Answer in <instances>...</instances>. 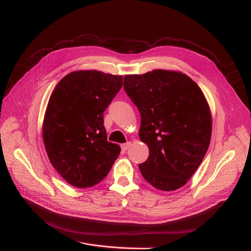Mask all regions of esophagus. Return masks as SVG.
<instances>
[{"instance_id":"esophagus-1","label":"esophagus","mask_w":251,"mask_h":251,"mask_svg":"<svg viewBox=\"0 0 251 251\" xmlns=\"http://www.w3.org/2000/svg\"><path fill=\"white\" fill-rule=\"evenodd\" d=\"M130 145H131V143L127 142V143H125V144H122L121 148H122V150H123V151H126V150L130 147Z\"/></svg>"}]
</instances>
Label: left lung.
<instances>
[{
  "instance_id": "8db88e82",
  "label": "left lung",
  "mask_w": 251,
  "mask_h": 251,
  "mask_svg": "<svg viewBox=\"0 0 251 251\" xmlns=\"http://www.w3.org/2000/svg\"><path fill=\"white\" fill-rule=\"evenodd\" d=\"M124 89L141 114L139 137L149 148L139 165L153 187L184 186L203 161L211 138V114L201 88L178 71L155 69L124 77Z\"/></svg>"
}]
</instances>
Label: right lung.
<instances>
[{
	"label": "right lung",
	"mask_w": 251,
	"mask_h": 251,
	"mask_svg": "<svg viewBox=\"0 0 251 251\" xmlns=\"http://www.w3.org/2000/svg\"><path fill=\"white\" fill-rule=\"evenodd\" d=\"M123 85L122 75L78 70L64 76L50 96L43 141L53 168L70 185L101 182L121 148L107 141L104 111Z\"/></svg>",
	"instance_id": "right-lung-1"
}]
</instances>
